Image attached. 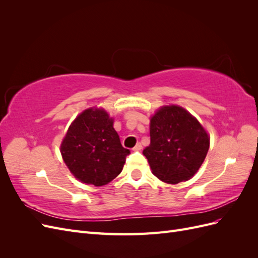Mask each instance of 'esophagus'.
<instances>
[{
    "label": "esophagus",
    "mask_w": 258,
    "mask_h": 258,
    "mask_svg": "<svg viewBox=\"0 0 258 258\" xmlns=\"http://www.w3.org/2000/svg\"><path fill=\"white\" fill-rule=\"evenodd\" d=\"M135 152H138V151H141L142 150V144L141 143H138L134 148H132Z\"/></svg>",
    "instance_id": "1"
}]
</instances>
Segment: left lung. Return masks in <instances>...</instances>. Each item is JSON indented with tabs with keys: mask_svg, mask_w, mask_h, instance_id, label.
I'll list each match as a JSON object with an SVG mask.
<instances>
[{
	"mask_svg": "<svg viewBox=\"0 0 258 258\" xmlns=\"http://www.w3.org/2000/svg\"><path fill=\"white\" fill-rule=\"evenodd\" d=\"M151 143L143 150L152 173L167 184L188 181L198 172L210 147L199 120L176 104L160 106L150 120Z\"/></svg>",
	"mask_w": 258,
	"mask_h": 258,
	"instance_id": "left-lung-1",
	"label": "left lung"
}]
</instances>
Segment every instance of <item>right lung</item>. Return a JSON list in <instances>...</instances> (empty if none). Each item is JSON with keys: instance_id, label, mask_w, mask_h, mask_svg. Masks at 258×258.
Wrapping results in <instances>:
<instances>
[{"instance_id": "obj_1", "label": "right lung", "mask_w": 258, "mask_h": 258, "mask_svg": "<svg viewBox=\"0 0 258 258\" xmlns=\"http://www.w3.org/2000/svg\"><path fill=\"white\" fill-rule=\"evenodd\" d=\"M113 124V117L98 106L86 108L70 124L60 153L80 182L103 186L121 172L130 152L122 147Z\"/></svg>"}]
</instances>
